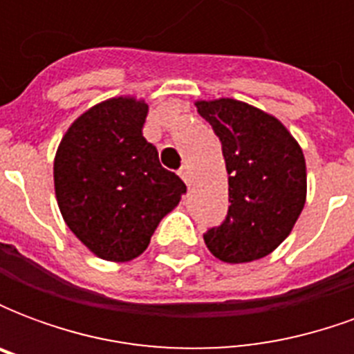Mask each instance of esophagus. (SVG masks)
Returning <instances> with one entry per match:
<instances>
[{
  "label": "esophagus",
  "mask_w": 354,
  "mask_h": 354,
  "mask_svg": "<svg viewBox=\"0 0 354 354\" xmlns=\"http://www.w3.org/2000/svg\"><path fill=\"white\" fill-rule=\"evenodd\" d=\"M178 174L182 176V180H184L185 184H189V170H187V167H182V169L178 170Z\"/></svg>",
  "instance_id": "1"
}]
</instances>
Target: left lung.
Here are the masks:
<instances>
[{
  "label": "left lung",
  "instance_id": "8db88e82",
  "mask_svg": "<svg viewBox=\"0 0 354 354\" xmlns=\"http://www.w3.org/2000/svg\"><path fill=\"white\" fill-rule=\"evenodd\" d=\"M222 142L230 174V208L203 235L218 260H260L281 245L301 214L307 174L301 147L284 124L245 102H197Z\"/></svg>",
  "mask_w": 354,
  "mask_h": 354
}]
</instances>
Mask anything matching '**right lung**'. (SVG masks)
Segmentation results:
<instances>
[{
    "label": "right lung",
    "instance_id": "right-lung-1",
    "mask_svg": "<svg viewBox=\"0 0 354 354\" xmlns=\"http://www.w3.org/2000/svg\"><path fill=\"white\" fill-rule=\"evenodd\" d=\"M147 104L111 98L68 129L55 157V192L75 237L102 260L144 252L157 225L176 207L185 184L162 169L142 136Z\"/></svg>",
    "mask_w": 354,
    "mask_h": 354
}]
</instances>
